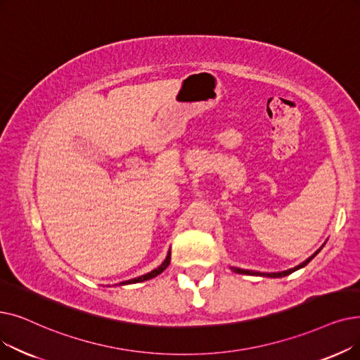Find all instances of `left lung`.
Masks as SVG:
<instances>
[{"label": "left lung", "instance_id": "1", "mask_svg": "<svg viewBox=\"0 0 360 360\" xmlns=\"http://www.w3.org/2000/svg\"><path fill=\"white\" fill-rule=\"evenodd\" d=\"M322 248V247H321ZM321 248L318 250V252L314 255V256H310L306 262H303V263H300L299 266H295V268H292V269H288V271H283V272H274V274H260V272H255V271H245V269H238V268H232V271L233 272H237V274H244V275H262V276H271V278H281V276H287V275H290V274H292L294 271H297V269H300V268H303V266H306V264L314 259L319 252H321Z\"/></svg>", "mask_w": 360, "mask_h": 360}]
</instances>
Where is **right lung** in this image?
<instances>
[{
	"label": "right lung",
	"instance_id": "obj_1",
	"mask_svg": "<svg viewBox=\"0 0 360 360\" xmlns=\"http://www.w3.org/2000/svg\"><path fill=\"white\" fill-rule=\"evenodd\" d=\"M169 263H170V252L167 253V257L165 259V262L160 264V266H159L158 269H154V271H151L150 274H146V275H143V276H138V278H134V279H129V281H124V283H122V284L143 283V281H147V279H151V278H154V276H158L159 274H162V272L169 266Z\"/></svg>",
	"mask_w": 360,
	"mask_h": 360
}]
</instances>
